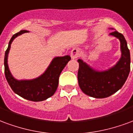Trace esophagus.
Here are the masks:
<instances>
[{"label": "esophagus", "mask_w": 133, "mask_h": 133, "mask_svg": "<svg viewBox=\"0 0 133 133\" xmlns=\"http://www.w3.org/2000/svg\"><path fill=\"white\" fill-rule=\"evenodd\" d=\"M80 51H79V49H76V48H74L71 50V57L72 59H76V58H78L79 56H80Z\"/></svg>", "instance_id": "1"}]
</instances>
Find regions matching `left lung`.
<instances>
[{
  "label": "left lung",
  "mask_w": 133,
  "mask_h": 133,
  "mask_svg": "<svg viewBox=\"0 0 133 133\" xmlns=\"http://www.w3.org/2000/svg\"><path fill=\"white\" fill-rule=\"evenodd\" d=\"M113 29V28H112ZM121 42V57L116 65L106 71L95 70L81 59H78V85L85 94L103 98L117 92L123 86L130 70V55L124 36L118 31L110 33Z\"/></svg>",
  "instance_id": "1"
}]
</instances>
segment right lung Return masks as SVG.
Wrapping results in <instances>:
<instances>
[{
  "label": "right lung",
  "instance_id": "add662e5",
  "mask_svg": "<svg viewBox=\"0 0 133 133\" xmlns=\"http://www.w3.org/2000/svg\"><path fill=\"white\" fill-rule=\"evenodd\" d=\"M27 30H21L12 36L5 53L4 66L5 75L8 83L15 94L23 98L32 101H42L47 99L54 95L59 84V77L68 62L71 59L70 56L57 57L53 59L52 62L43 74L32 80L15 79L10 73L8 65V55L10 49V44L13 39Z\"/></svg>",
  "mask_w": 133,
  "mask_h": 133
}]
</instances>
